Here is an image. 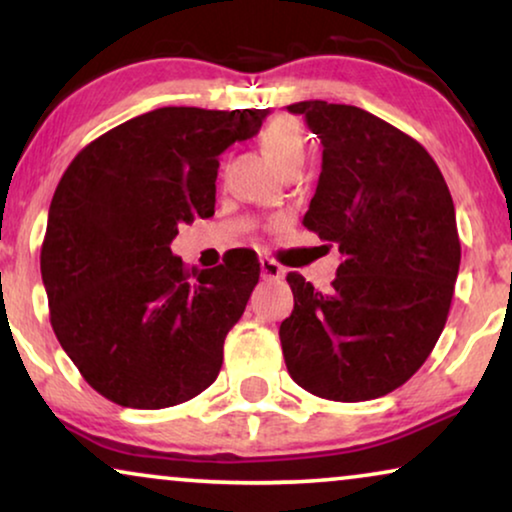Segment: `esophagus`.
Here are the masks:
<instances>
[{
  "label": "esophagus",
  "mask_w": 512,
  "mask_h": 512,
  "mask_svg": "<svg viewBox=\"0 0 512 512\" xmlns=\"http://www.w3.org/2000/svg\"><path fill=\"white\" fill-rule=\"evenodd\" d=\"M261 277L263 279H279L284 277V268L279 265L277 261H272V258H261Z\"/></svg>",
  "instance_id": "obj_1"
}]
</instances>
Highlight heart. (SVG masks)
<instances>
[{
  "label": "heart",
  "mask_w": 512,
  "mask_h": 512,
  "mask_svg": "<svg viewBox=\"0 0 512 512\" xmlns=\"http://www.w3.org/2000/svg\"><path fill=\"white\" fill-rule=\"evenodd\" d=\"M261 146L265 153L275 160V165L282 170V167L291 163H300L307 156V132L303 123L293 116H277L263 125L261 135Z\"/></svg>",
  "instance_id": "b5f03b06"
}]
</instances>
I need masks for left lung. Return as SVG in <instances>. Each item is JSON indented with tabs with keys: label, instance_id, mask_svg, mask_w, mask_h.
Returning a JSON list of instances; mask_svg holds the SVG:
<instances>
[{
	"label": "left lung",
	"instance_id": "8db88e82",
	"mask_svg": "<svg viewBox=\"0 0 512 512\" xmlns=\"http://www.w3.org/2000/svg\"><path fill=\"white\" fill-rule=\"evenodd\" d=\"M286 109L324 144L303 226L342 254L331 291L286 275V368L328 401L380 398L422 368L450 314L461 261L450 188L417 139L368 111L324 100Z\"/></svg>",
	"mask_w": 512,
	"mask_h": 512
}]
</instances>
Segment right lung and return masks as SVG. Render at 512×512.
Returning <instances> with one entry per match:
<instances>
[{
    "label": "right lung",
    "mask_w": 512,
    "mask_h": 512,
    "mask_svg": "<svg viewBox=\"0 0 512 512\" xmlns=\"http://www.w3.org/2000/svg\"><path fill=\"white\" fill-rule=\"evenodd\" d=\"M268 111L163 107L86 149L55 188L41 244L51 326L90 387L123 408L191 401L219 375L223 340L261 265L237 254L188 270L170 244L214 214L219 156Z\"/></svg>",
    "instance_id": "1"
}]
</instances>
